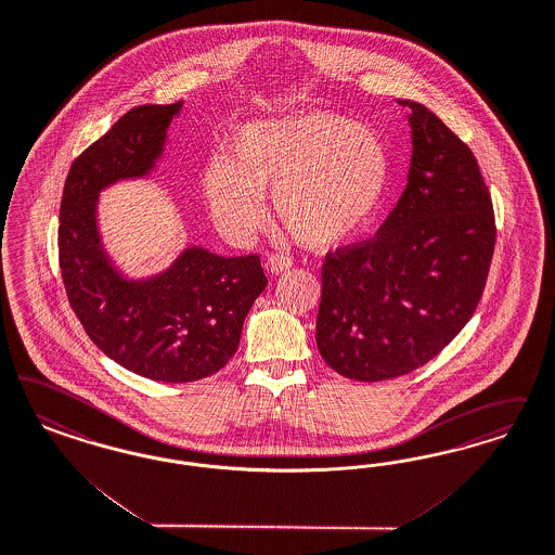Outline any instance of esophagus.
<instances>
[{"label":"esophagus","mask_w":555,"mask_h":555,"mask_svg":"<svg viewBox=\"0 0 555 555\" xmlns=\"http://www.w3.org/2000/svg\"><path fill=\"white\" fill-rule=\"evenodd\" d=\"M291 267H293V260L285 254H272L267 260L268 272L274 274V276L285 274Z\"/></svg>","instance_id":"obj_1"}]
</instances>
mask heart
I'll return each instance as SVG.
<instances>
[{
  "instance_id": "1",
  "label": "heart",
  "mask_w": 555,
  "mask_h": 555,
  "mask_svg": "<svg viewBox=\"0 0 555 555\" xmlns=\"http://www.w3.org/2000/svg\"><path fill=\"white\" fill-rule=\"evenodd\" d=\"M391 184V152L375 127L330 111L249 120L230 159H210L201 186L217 228L235 242L262 225V192L283 228L309 248L366 230Z\"/></svg>"
}]
</instances>
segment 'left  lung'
I'll return each instance as SVG.
<instances>
[{
  "mask_svg": "<svg viewBox=\"0 0 555 555\" xmlns=\"http://www.w3.org/2000/svg\"><path fill=\"white\" fill-rule=\"evenodd\" d=\"M408 186L382 230L322 268L315 340L354 382H383L435 359L472 320L494 254L490 191L472 150L414 100Z\"/></svg>",
  "mask_w": 555,
  "mask_h": 555,
  "instance_id": "obj_1",
  "label": "left lung"
}]
</instances>
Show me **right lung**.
<instances>
[{"instance_id":"1","label":"right lung","mask_w":555,"mask_h":555,"mask_svg":"<svg viewBox=\"0 0 555 555\" xmlns=\"http://www.w3.org/2000/svg\"><path fill=\"white\" fill-rule=\"evenodd\" d=\"M182 106L143 104L120 116L74 162L61 201L59 262L69 304L106 357L152 382H198L223 369L268 285L258 256L186 246L170 267L131 276L104 248L100 194L155 172Z\"/></svg>"}]
</instances>
